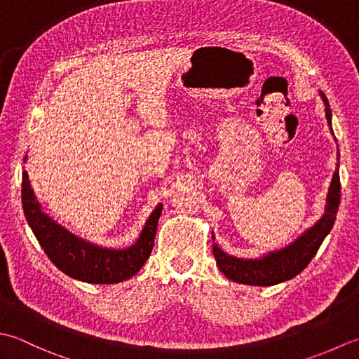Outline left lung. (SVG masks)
<instances>
[{"label": "left lung", "mask_w": 359, "mask_h": 359, "mask_svg": "<svg viewBox=\"0 0 359 359\" xmlns=\"http://www.w3.org/2000/svg\"><path fill=\"white\" fill-rule=\"evenodd\" d=\"M319 96L323 99L325 105V118L327 123L332 130V109L328 105V100L323 91H319ZM336 141V137H334ZM341 182H339V150H338V164L332 177L330 187H328L327 200L324 214L319 220L310 228H306L301 236H297L294 240L280 250L268 251L262 254L260 257L254 259H243L236 257L224 252L218 243H215V236L212 232L214 238V246L212 252L215 255L217 265L220 271L228 277L229 280L245 285H254V287H273V285L282 283L296 277L299 273L304 271V268L309 265L311 259L316 255L319 246L323 245L324 238L332 231L336 214H338L339 200H341Z\"/></svg>", "instance_id": "left-lung-1"}]
</instances>
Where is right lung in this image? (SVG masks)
Instances as JSON below:
<instances>
[{
	"mask_svg": "<svg viewBox=\"0 0 359 359\" xmlns=\"http://www.w3.org/2000/svg\"><path fill=\"white\" fill-rule=\"evenodd\" d=\"M25 163H27V155ZM21 200L26 220L50 262L72 279L100 285L127 280L144 266L155 245L158 220L163 210V204L159 203L130 246L108 248L76 236L48 215L36 200L26 170L23 172Z\"/></svg>",
	"mask_w": 359,
	"mask_h": 359,
	"instance_id": "add662e5",
	"label": "right lung"
}]
</instances>
